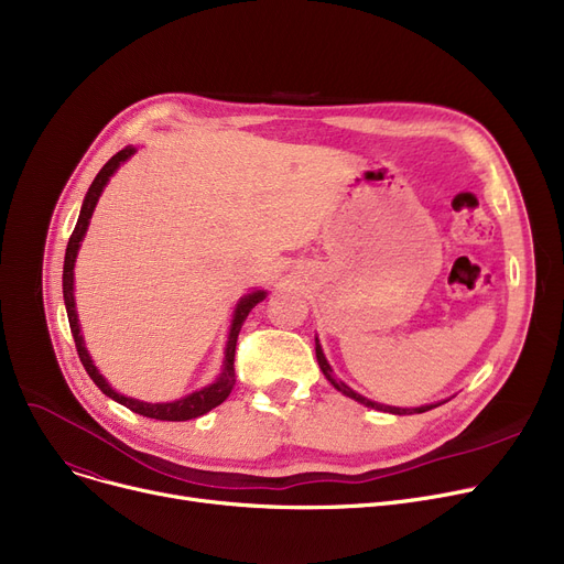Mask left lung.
Segmentation results:
<instances>
[{"mask_svg": "<svg viewBox=\"0 0 564 564\" xmlns=\"http://www.w3.org/2000/svg\"><path fill=\"white\" fill-rule=\"evenodd\" d=\"M315 357H317V364H319V370H322V375L329 379V383L332 387L336 389V391H340L343 395H347V398H351V400H357V402H361L364 406H370V409H377V411H387V413H395V416H406V413H423V411H430V409H434V406H438V404H443V402H448V400H443V402H434V404H423V406H391V404H381V402H372V400H368V398H364L361 393H357V391H351L345 381H340V379H336L334 377V370H332V366H329V361H327V357H324V351H322V345H319V340L315 338Z\"/></svg>", "mask_w": 564, "mask_h": 564, "instance_id": "obj_1", "label": "left lung"}]
</instances>
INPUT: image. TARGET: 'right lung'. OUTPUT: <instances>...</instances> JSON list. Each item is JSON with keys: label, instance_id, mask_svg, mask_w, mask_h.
<instances>
[{"label": "right lung", "instance_id": "right-lung-1", "mask_svg": "<svg viewBox=\"0 0 564 564\" xmlns=\"http://www.w3.org/2000/svg\"><path fill=\"white\" fill-rule=\"evenodd\" d=\"M137 153L134 145H126L123 151H118L102 169L100 173L96 175V181L91 183V187H88L86 196H84V203H82V210H79V219H77V226L70 235L68 240V247H66V260H64V302H66V313H68V322H70V332H73V338H75V347H77V354H79V361L84 366V370L88 372V377L94 379L96 387L111 400H116L118 404L128 406L130 411L139 413V416H145V419H155V421H192V419H198L203 416V413L213 411L215 406H219L232 391L235 387V368H232V361H235V345H237V334H240L242 324L247 319V315L251 313V308L256 304H260L264 297H267V290H251L247 292L245 297H240V302L235 304V311H232V319H230V329H228V340H226V349H224V364H221V372L217 375V379L213 383H207V387L181 398V400H173V402H143V400H137V398H128L123 393H118L116 389H111V383L100 375V370L96 368L91 354H88L86 349V343H84V336H82V324H79V317H77V306H75V260H77V253H79V247H82V240L84 235L88 230V224H91V217H94V210L98 205V198L102 194V189L107 187L109 177L121 169V164H126L132 155Z\"/></svg>", "mask_w": 564, "mask_h": 564}]
</instances>
